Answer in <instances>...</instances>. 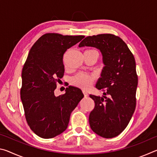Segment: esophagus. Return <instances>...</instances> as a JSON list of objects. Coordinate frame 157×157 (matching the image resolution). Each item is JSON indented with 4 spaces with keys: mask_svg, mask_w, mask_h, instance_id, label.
Masks as SVG:
<instances>
[{
    "mask_svg": "<svg viewBox=\"0 0 157 157\" xmlns=\"http://www.w3.org/2000/svg\"><path fill=\"white\" fill-rule=\"evenodd\" d=\"M82 93H83L84 97H87V96H88V95H89L88 93H87L86 91H85V90H83V91H82Z\"/></svg>",
    "mask_w": 157,
    "mask_h": 157,
    "instance_id": "esophagus-1",
    "label": "esophagus"
}]
</instances>
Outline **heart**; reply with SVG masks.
Returning <instances> with one entry per match:
<instances>
[{
	"instance_id": "1",
	"label": "heart",
	"mask_w": 157,
	"mask_h": 157,
	"mask_svg": "<svg viewBox=\"0 0 157 157\" xmlns=\"http://www.w3.org/2000/svg\"><path fill=\"white\" fill-rule=\"evenodd\" d=\"M96 51V50H95ZM95 80V76L91 73H79L72 78V83L76 86L80 87L82 89H87L94 83Z\"/></svg>"
}]
</instances>
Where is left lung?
<instances>
[{
  "instance_id": "obj_1",
  "label": "left lung",
  "mask_w": 157,
  "mask_h": 157,
  "mask_svg": "<svg viewBox=\"0 0 157 157\" xmlns=\"http://www.w3.org/2000/svg\"><path fill=\"white\" fill-rule=\"evenodd\" d=\"M83 46L99 49L105 64L95 87L105 96L89 95L95 102L89 118L90 127L99 136L111 139L126 128L136 108V62L124 41L112 34L86 36L79 44Z\"/></svg>"
}]
</instances>
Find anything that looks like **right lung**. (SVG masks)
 Instances as JSON below:
<instances>
[{
    "label": "right lung",
    "mask_w": 157,
    "mask_h": 157,
    "mask_svg": "<svg viewBox=\"0 0 157 157\" xmlns=\"http://www.w3.org/2000/svg\"><path fill=\"white\" fill-rule=\"evenodd\" d=\"M84 37L46 33L29 52L21 75V98L26 121L39 137L51 139L64 132L71 112L84 97L80 89L71 86L61 96L54 94L64 73L63 54Z\"/></svg>",
    "instance_id": "add662e5"
}]
</instances>
